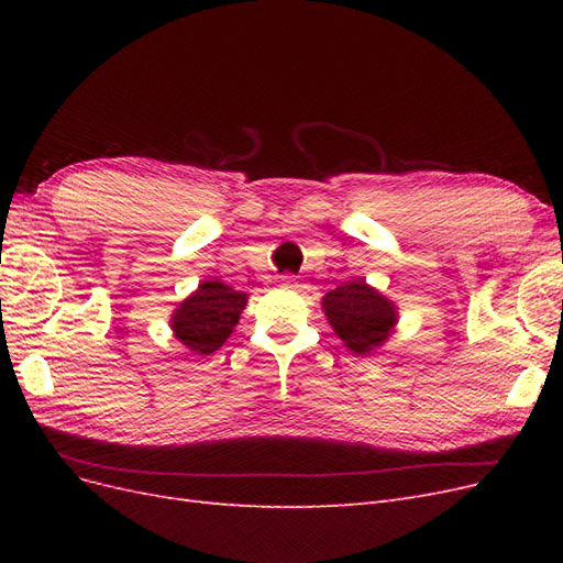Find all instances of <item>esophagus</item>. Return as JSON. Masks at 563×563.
Masks as SVG:
<instances>
[{
	"mask_svg": "<svg viewBox=\"0 0 563 563\" xmlns=\"http://www.w3.org/2000/svg\"><path fill=\"white\" fill-rule=\"evenodd\" d=\"M279 282H282V286H284V288H294V291H300V288H302V284H300L296 277H291V275L282 277Z\"/></svg>",
	"mask_w": 563,
	"mask_h": 563,
	"instance_id": "34e87169",
	"label": "esophagus"
}]
</instances>
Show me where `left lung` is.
I'll list each match as a JSON object with an SVG mask.
<instances>
[{"label": "left lung", "mask_w": 563, "mask_h": 563, "mask_svg": "<svg viewBox=\"0 0 563 563\" xmlns=\"http://www.w3.org/2000/svg\"><path fill=\"white\" fill-rule=\"evenodd\" d=\"M321 310L343 345L356 356H368L395 335L399 308L364 277L340 284L321 298Z\"/></svg>", "instance_id": "obj_1"}]
</instances>
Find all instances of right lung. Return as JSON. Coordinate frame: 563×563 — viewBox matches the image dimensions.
<instances>
[{
    "label": "right lung",
    "mask_w": 563,
    "mask_h": 563,
    "mask_svg": "<svg viewBox=\"0 0 563 563\" xmlns=\"http://www.w3.org/2000/svg\"><path fill=\"white\" fill-rule=\"evenodd\" d=\"M246 302V291H236L220 279H203L190 296L176 305L168 327L178 343L192 354H213L232 335Z\"/></svg>",
    "instance_id": "add662e5"
}]
</instances>
